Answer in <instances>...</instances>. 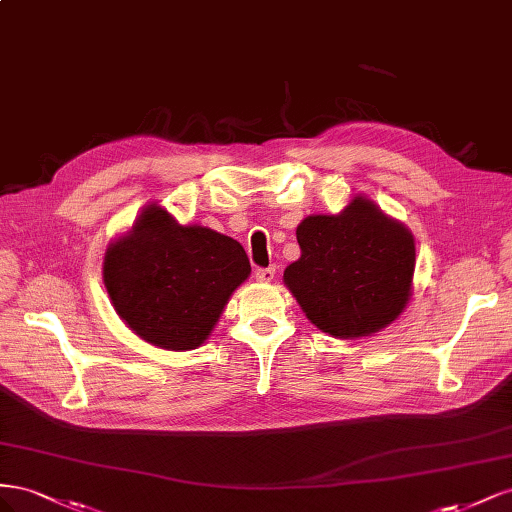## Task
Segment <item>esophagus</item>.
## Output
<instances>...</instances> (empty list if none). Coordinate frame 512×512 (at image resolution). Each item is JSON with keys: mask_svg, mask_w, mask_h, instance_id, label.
<instances>
[{"mask_svg": "<svg viewBox=\"0 0 512 512\" xmlns=\"http://www.w3.org/2000/svg\"><path fill=\"white\" fill-rule=\"evenodd\" d=\"M274 274H276L274 266H270V268H257L255 270V279L261 281V283H270V281H274Z\"/></svg>", "mask_w": 512, "mask_h": 512, "instance_id": "obj_1", "label": "esophagus"}]
</instances>
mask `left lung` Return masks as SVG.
I'll return each mask as SVG.
<instances>
[{
    "mask_svg": "<svg viewBox=\"0 0 512 512\" xmlns=\"http://www.w3.org/2000/svg\"><path fill=\"white\" fill-rule=\"evenodd\" d=\"M300 257L285 285L313 324L332 337H367L410 300L416 248L412 233L369 199L341 214L309 216L296 229Z\"/></svg>",
    "mask_w": 512,
    "mask_h": 512,
    "instance_id": "obj_1",
    "label": "left lung"
}]
</instances>
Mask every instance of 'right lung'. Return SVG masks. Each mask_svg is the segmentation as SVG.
Instances as JSON below:
<instances>
[{
  "mask_svg": "<svg viewBox=\"0 0 512 512\" xmlns=\"http://www.w3.org/2000/svg\"><path fill=\"white\" fill-rule=\"evenodd\" d=\"M251 264L240 242L201 225L182 227L158 206L107 248L105 287L143 341L184 352L208 339Z\"/></svg>",
  "mask_w": 512,
  "mask_h": 512,
  "instance_id": "add662e5",
  "label": "right lung"
}]
</instances>
